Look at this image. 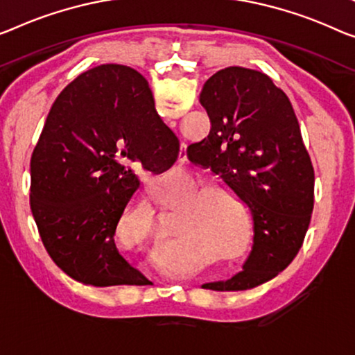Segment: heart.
<instances>
[{"label":"heart","instance_id":"obj_1","mask_svg":"<svg viewBox=\"0 0 355 355\" xmlns=\"http://www.w3.org/2000/svg\"><path fill=\"white\" fill-rule=\"evenodd\" d=\"M162 207L182 209L178 215L173 236L180 239L167 252L187 250L202 242L204 245L220 253H230L226 257H248V250L236 255L241 248V225L232 214L228 204L230 196L216 188H207L199 180L182 184L178 188H166L156 198ZM124 221L134 226L141 242H150L156 236V211L151 204L140 202L135 207L124 211ZM167 252H162L164 257ZM234 252V256L230 253Z\"/></svg>","mask_w":355,"mask_h":355}]
</instances>
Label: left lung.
I'll return each instance as SVG.
<instances>
[{
  "instance_id": "1",
  "label": "left lung",
  "mask_w": 355,
  "mask_h": 355,
  "mask_svg": "<svg viewBox=\"0 0 355 355\" xmlns=\"http://www.w3.org/2000/svg\"><path fill=\"white\" fill-rule=\"evenodd\" d=\"M199 102L211 127L207 139L188 146L189 161L210 167L253 220V247L242 271L202 288H253L282 272L303 245L314 209L313 162L292 103L264 73L216 71Z\"/></svg>"
}]
</instances>
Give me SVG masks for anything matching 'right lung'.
<instances>
[{
	"instance_id": "right-lung-1",
	"label": "right lung",
	"mask_w": 355,
	"mask_h": 355,
	"mask_svg": "<svg viewBox=\"0 0 355 355\" xmlns=\"http://www.w3.org/2000/svg\"><path fill=\"white\" fill-rule=\"evenodd\" d=\"M177 141L134 68L107 63L63 89L30 164L31 214L63 272L95 287L150 282L121 255L114 232L140 184L134 168L173 164Z\"/></svg>"
}]
</instances>
